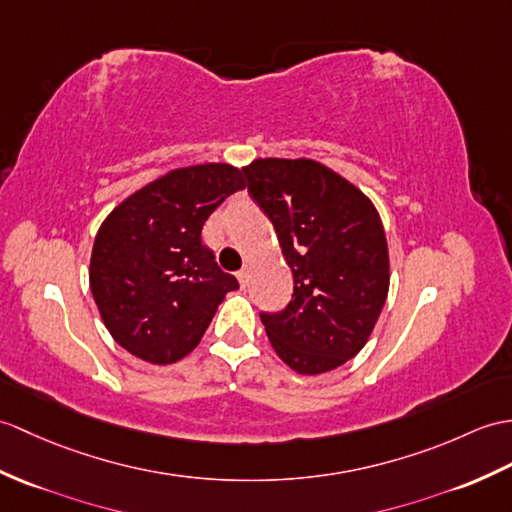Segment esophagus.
Wrapping results in <instances>:
<instances>
[{
    "label": "esophagus",
    "mask_w": 512,
    "mask_h": 512,
    "mask_svg": "<svg viewBox=\"0 0 512 512\" xmlns=\"http://www.w3.org/2000/svg\"><path fill=\"white\" fill-rule=\"evenodd\" d=\"M237 279H240V285H242V288H246V285H248V279H251V272H248V268H242L240 272H237Z\"/></svg>",
    "instance_id": "34e87169"
}]
</instances>
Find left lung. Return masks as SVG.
Instances as JSON below:
<instances>
[{
	"label": "left lung",
	"instance_id": "obj_1",
	"mask_svg": "<svg viewBox=\"0 0 512 512\" xmlns=\"http://www.w3.org/2000/svg\"><path fill=\"white\" fill-rule=\"evenodd\" d=\"M242 172L294 277L285 310L259 314L272 349L301 375L334 371L362 351L388 296L379 213L347 178L312 159H255Z\"/></svg>",
	"mask_w": 512,
	"mask_h": 512
}]
</instances>
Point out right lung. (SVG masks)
Masks as SVG:
<instances>
[{
  "label": "right lung",
  "mask_w": 512,
  "mask_h": 512,
  "mask_svg": "<svg viewBox=\"0 0 512 512\" xmlns=\"http://www.w3.org/2000/svg\"><path fill=\"white\" fill-rule=\"evenodd\" d=\"M242 170H172L120 202L95 235L89 283L109 334L135 358L174 364L192 353L227 292L240 288L202 244V227Z\"/></svg>",
  "instance_id": "1"
}]
</instances>
